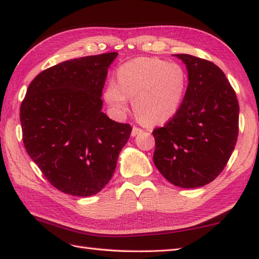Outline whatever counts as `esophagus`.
<instances>
[{"instance_id": "obj_1", "label": "esophagus", "mask_w": 259, "mask_h": 259, "mask_svg": "<svg viewBox=\"0 0 259 259\" xmlns=\"http://www.w3.org/2000/svg\"><path fill=\"white\" fill-rule=\"evenodd\" d=\"M141 132H142V129L138 128V127H134V128H132V131H131V136L135 137V136H137V135L141 134Z\"/></svg>"}]
</instances>
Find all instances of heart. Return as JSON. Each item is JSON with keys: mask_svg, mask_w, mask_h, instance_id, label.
<instances>
[{"mask_svg": "<svg viewBox=\"0 0 259 259\" xmlns=\"http://www.w3.org/2000/svg\"><path fill=\"white\" fill-rule=\"evenodd\" d=\"M116 82L105 89V99L115 111L128 110L134 99L136 116L148 125L163 124L179 112L188 86L184 69L176 63L153 57H139L118 68Z\"/></svg>", "mask_w": 259, "mask_h": 259, "instance_id": "1", "label": "heart"}]
</instances>
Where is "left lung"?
<instances>
[{
  "instance_id": "left-lung-1",
  "label": "left lung",
  "mask_w": 259,
  "mask_h": 259,
  "mask_svg": "<svg viewBox=\"0 0 259 259\" xmlns=\"http://www.w3.org/2000/svg\"><path fill=\"white\" fill-rule=\"evenodd\" d=\"M186 65L189 83L179 112L155 128L153 162L167 181L194 189L224 170L238 137L235 90L220 67L206 59L176 54Z\"/></svg>"
}]
</instances>
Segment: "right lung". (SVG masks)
Wrapping results in <instances>:
<instances>
[{"label": "right lung", "instance_id": "add662e5", "mask_svg": "<svg viewBox=\"0 0 259 259\" xmlns=\"http://www.w3.org/2000/svg\"><path fill=\"white\" fill-rule=\"evenodd\" d=\"M118 53L70 59L29 83L20 110L23 143L54 188L90 196L105 188L132 128L101 111L108 67Z\"/></svg>", "mask_w": 259, "mask_h": 259}]
</instances>
